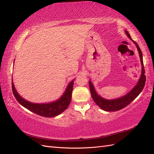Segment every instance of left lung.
Wrapping results in <instances>:
<instances>
[{"label":"left lung","instance_id":"obj_1","mask_svg":"<svg viewBox=\"0 0 154 154\" xmlns=\"http://www.w3.org/2000/svg\"><path fill=\"white\" fill-rule=\"evenodd\" d=\"M125 32L126 35L128 36V38L130 39H131L132 40V42L134 43V44L136 45V47L137 48L142 66L141 75L140 78H139V80L137 83V85L132 88V90L131 91L129 92L128 94H126L125 96L114 100H106L99 96L96 92V90L94 89V87L93 86L91 81H89L88 83H89L90 91L92 99L94 100L95 103L98 105L101 109H103V110L105 111H118L125 108V106L128 105L133 100L139 96V94L141 92L144 87V85H145L146 76L144 75L145 71H144V67L143 66L142 52L140 48H139L137 43L132 39L131 36H130V34L128 33V32L127 31H125Z\"/></svg>","mask_w":154,"mask_h":154}]
</instances>
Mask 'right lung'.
<instances>
[{"label":"right lung","instance_id":"obj_1","mask_svg":"<svg viewBox=\"0 0 154 154\" xmlns=\"http://www.w3.org/2000/svg\"><path fill=\"white\" fill-rule=\"evenodd\" d=\"M74 81L72 80L68 85L66 91L63 93L60 99L54 102L49 103H33L31 102L27 101L23 99L22 97L18 94L15 86L12 82V91L14 96L16 100L21 105L24 106L25 108L39 116L46 118H51L57 116L66 110L69 103H71L72 97V92L73 88Z\"/></svg>","mask_w":154,"mask_h":154}]
</instances>
